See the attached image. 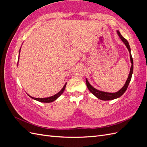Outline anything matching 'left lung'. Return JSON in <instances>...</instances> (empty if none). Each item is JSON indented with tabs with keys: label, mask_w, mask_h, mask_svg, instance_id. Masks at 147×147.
<instances>
[{
	"label": "left lung",
	"mask_w": 147,
	"mask_h": 147,
	"mask_svg": "<svg viewBox=\"0 0 147 147\" xmlns=\"http://www.w3.org/2000/svg\"><path fill=\"white\" fill-rule=\"evenodd\" d=\"M117 34H118L119 38H121V40L123 42V43L125 44V45L126 46L129 52V53H130V59H131V64H132L131 67V69H130V72H129V74L128 78L127 79V80H126L125 84H124V85L123 86V87L121 89V90H119L118 92H104V91H99L98 90H96V88H94V87H92L90 83L88 82V80L86 78V86L88 88V90H90V91L92 93V94H94L96 97H97V98L100 99V100H110L115 99L117 98H118V97H121L126 91L129 84V83L131 82V80L132 75V72H133V68H134V65H133V59H132V55H131V48H130L129 44L128 42L127 41V40L124 38L121 35V34H120V32H119V30H117Z\"/></svg>",
	"instance_id": "8db88e82"
}]
</instances>
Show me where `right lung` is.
Instances as JSON below:
<instances>
[{
    "label": "right lung",
    "mask_w": 147,
    "mask_h": 147,
    "mask_svg": "<svg viewBox=\"0 0 147 147\" xmlns=\"http://www.w3.org/2000/svg\"><path fill=\"white\" fill-rule=\"evenodd\" d=\"M21 49V48H20ZM19 57H20V55H19ZM18 61H19V59H18ZM66 84L67 83H65L64 84V87L63 88V89L58 92L57 93V94H56L55 95L53 96H51V97H46V98H35V97H33L32 96H30L29 95H28L30 97H31V98L33 99H35L37 101H39V102H44V103H49V102H53L55 101V100H56L58 97L63 94V92L65 90V86H66Z\"/></svg>",
    "instance_id": "right-lung-1"
}]
</instances>
